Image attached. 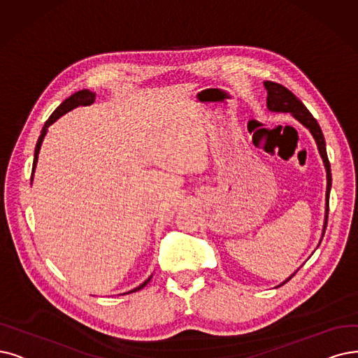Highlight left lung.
Masks as SVG:
<instances>
[{"label":"left lung","mask_w":358,"mask_h":358,"mask_svg":"<svg viewBox=\"0 0 358 358\" xmlns=\"http://www.w3.org/2000/svg\"><path fill=\"white\" fill-rule=\"evenodd\" d=\"M264 88L267 91V110L271 113H289L291 116L301 123L306 129L311 134V136L316 141V145L319 150V154L323 160V166L326 170V204H324V220H323V229H322V238L319 241V245L323 239L324 231H326V224H327V214H329V195H331V188H332V173H331V163H329L327 159V152H326V141L323 136V132L320 129V126L317 120L313 117V114L307 110V107L303 104V101L299 98H296L288 88H285L283 85L271 82V80H264ZM317 245V247H319ZM298 268L294 271V273L285 279L282 283H279L276 288L282 287V285L287 283L295 273Z\"/></svg>","instance_id":"1"}]
</instances>
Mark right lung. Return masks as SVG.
Returning a JSON list of instances; mask_svg holds the SVG:
<instances>
[{"instance_id":"1","label":"right lung","mask_w":358,"mask_h":358,"mask_svg":"<svg viewBox=\"0 0 358 358\" xmlns=\"http://www.w3.org/2000/svg\"><path fill=\"white\" fill-rule=\"evenodd\" d=\"M94 99H95V92H92V91H90V90H82V91L75 92L73 95H70L69 98H66L64 101L54 110V113L48 117V120L45 122L44 127H42L41 135H39L38 142H36L35 154H34V166H32V178H31V182H34V173H35L36 164H38V155H39V151H41L42 142H44V138H45V135H47V132H48V127H50L52 123H55L57 120H59L62 116H64V114L69 113L70 110H73V108H76V107H79V106H91V104L94 103ZM151 278H152V275H151L147 280L142 282V283L139 285V287L131 289L129 292H136V291L144 288L145 285L151 280ZM129 292H126V294H129Z\"/></svg>"}]
</instances>
